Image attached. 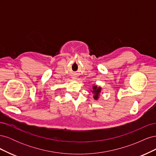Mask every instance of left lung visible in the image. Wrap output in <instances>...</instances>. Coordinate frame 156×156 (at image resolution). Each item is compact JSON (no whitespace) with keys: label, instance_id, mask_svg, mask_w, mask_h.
Segmentation results:
<instances>
[{"label":"left lung","instance_id":"8db88e82","mask_svg":"<svg viewBox=\"0 0 156 156\" xmlns=\"http://www.w3.org/2000/svg\"><path fill=\"white\" fill-rule=\"evenodd\" d=\"M93 90L92 91V93L94 94V98L95 99V100H98L99 98V96H100V93L101 92V87H98L97 86H94L93 87Z\"/></svg>","mask_w":156,"mask_h":156}]
</instances>
